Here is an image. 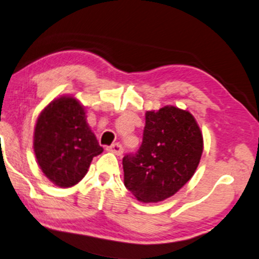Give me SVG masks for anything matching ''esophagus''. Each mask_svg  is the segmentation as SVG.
<instances>
[{
    "instance_id": "1",
    "label": "esophagus",
    "mask_w": 259,
    "mask_h": 259,
    "mask_svg": "<svg viewBox=\"0 0 259 259\" xmlns=\"http://www.w3.org/2000/svg\"><path fill=\"white\" fill-rule=\"evenodd\" d=\"M107 151L112 152V153H114L116 155L123 154V147H121L120 143H114V145H112L111 147L107 148Z\"/></svg>"
}]
</instances>
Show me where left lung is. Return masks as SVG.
I'll return each instance as SVG.
<instances>
[{
    "mask_svg": "<svg viewBox=\"0 0 259 259\" xmlns=\"http://www.w3.org/2000/svg\"><path fill=\"white\" fill-rule=\"evenodd\" d=\"M202 149V133L191 112L175 106L147 111L141 147L123 158L124 185L139 201H163L192 179Z\"/></svg>",
    "mask_w": 259,
    "mask_h": 259,
    "instance_id": "obj_1",
    "label": "left lung"
}]
</instances>
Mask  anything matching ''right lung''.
Here are the masks:
<instances>
[{
    "label": "right lung",
    "mask_w": 259,
    "mask_h": 259,
    "mask_svg": "<svg viewBox=\"0 0 259 259\" xmlns=\"http://www.w3.org/2000/svg\"><path fill=\"white\" fill-rule=\"evenodd\" d=\"M102 151L87 121L85 107L74 96L55 98L37 118L33 152L39 169L55 186L77 185Z\"/></svg>",
    "instance_id": "right-lung-1"
}]
</instances>
